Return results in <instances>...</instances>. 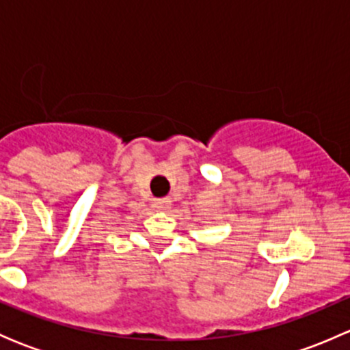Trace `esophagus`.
Segmentation results:
<instances>
[{
    "label": "esophagus",
    "instance_id": "obj_1",
    "mask_svg": "<svg viewBox=\"0 0 350 350\" xmlns=\"http://www.w3.org/2000/svg\"><path fill=\"white\" fill-rule=\"evenodd\" d=\"M152 206H154V210H157V211H165V210H169V206H171V200H169V198L152 200Z\"/></svg>",
    "mask_w": 350,
    "mask_h": 350
}]
</instances>
